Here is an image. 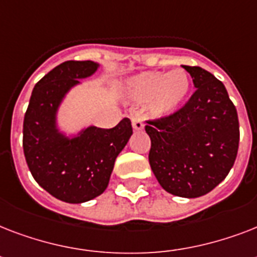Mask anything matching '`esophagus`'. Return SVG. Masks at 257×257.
I'll use <instances>...</instances> for the list:
<instances>
[{"label": "esophagus", "instance_id": "1", "mask_svg": "<svg viewBox=\"0 0 257 257\" xmlns=\"http://www.w3.org/2000/svg\"><path fill=\"white\" fill-rule=\"evenodd\" d=\"M132 126L135 131H143V129H144V122H143V120L139 118V117H133Z\"/></svg>", "mask_w": 257, "mask_h": 257}]
</instances>
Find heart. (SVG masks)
<instances>
[{
  "label": "heart",
  "mask_w": 257,
  "mask_h": 257,
  "mask_svg": "<svg viewBox=\"0 0 257 257\" xmlns=\"http://www.w3.org/2000/svg\"><path fill=\"white\" fill-rule=\"evenodd\" d=\"M191 90V80L184 70L144 72L126 82V94L133 102L147 104L155 117H168L183 105Z\"/></svg>",
  "instance_id": "1"
}]
</instances>
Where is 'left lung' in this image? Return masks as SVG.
I'll list each match as a JSON object with an SVG mask.
<instances>
[{
  "instance_id": "left-lung-1",
  "label": "left lung",
  "mask_w": 257,
  "mask_h": 257,
  "mask_svg": "<svg viewBox=\"0 0 257 257\" xmlns=\"http://www.w3.org/2000/svg\"><path fill=\"white\" fill-rule=\"evenodd\" d=\"M196 92L168 117L147 121L149 164L165 191L200 197L217 187L235 164L239 118L224 84L200 66L183 65Z\"/></svg>"
}]
</instances>
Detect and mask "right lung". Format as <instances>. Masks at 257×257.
Here are the masks:
<instances>
[{"label":"right lung","mask_w":257,"mask_h":257,"mask_svg":"<svg viewBox=\"0 0 257 257\" xmlns=\"http://www.w3.org/2000/svg\"><path fill=\"white\" fill-rule=\"evenodd\" d=\"M93 61H65L36 84L24 118V155L34 180L56 199L85 203L106 189L114 161L132 136L122 118L114 128L88 126L68 137L57 128L66 93L98 69Z\"/></svg>","instance_id":"add662e5"}]
</instances>
